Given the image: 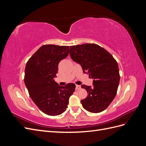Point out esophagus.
<instances>
[{"mask_svg":"<svg viewBox=\"0 0 146 146\" xmlns=\"http://www.w3.org/2000/svg\"><path fill=\"white\" fill-rule=\"evenodd\" d=\"M81 88V86L80 85H76V90H80Z\"/></svg>","mask_w":146,"mask_h":146,"instance_id":"34e87169","label":"esophagus"}]
</instances>
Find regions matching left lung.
Returning a JSON list of instances; mask_svg holds the SVG:
<instances>
[{
    "label": "left lung",
    "instance_id": "8db88e82",
    "mask_svg": "<svg viewBox=\"0 0 146 146\" xmlns=\"http://www.w3.org/2000/svg\"><path fill=\"white\" fill-rule=\"evenodd\" d=\"M69 54L73 61L81 65L83 72L94 79L93 86L82 85L88 94L81 100L83 107L91 113L103 111L117 93L120 75L116 60L96 44L71 46Z\"/></svg>",
    "mask_w": 146,
    "mask_h": 146
}]
</instances>
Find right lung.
Returning a JSON list of instances; mask_svg holds the SVG:
<instances>
[{
  "label": "right lung",
  "mask_w": 146,
  "mask_h": 146,
  "mask_svg": "<svg viewBox=\"0 0 146 146\" xmlns=\"http://www.w3.org/2000/svg\"><path fill=\"white\" fill-rule=\"evenodd\" d=\"M69 46L46 44L30 57L25 68L24 83L31 99L47 115L58 116L68 108L76 85L60 86L54 80L58 64L69 55Z\"/></svg>",
  "instance_id": "obj_1"
}]
</instances>
